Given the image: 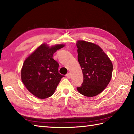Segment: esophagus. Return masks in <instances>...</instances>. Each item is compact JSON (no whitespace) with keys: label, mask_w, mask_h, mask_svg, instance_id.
<instances>
[{"label":"esophagus","mask_w":134,"mask_h":134,"mask_svg":"<svg viewBox=\"0 0 134 134\" xmlns=\"http://www.w3.org/2000/svg\"><path fill=\"white\" fill-rule=\"evenodd\" d=\"M66 76H67V78H71V74L70 73H68V74H67V75H66Z\"/></svg>","instance_id":"1"}]
</instances>
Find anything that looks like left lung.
I'll return each instance as SVG.
<instances>
[{"mask_svg":"<svg viewBox=\"0 0 134 134\" xmlns=\"http://www.w3.org/2000/svg\"><path fill=\"white\" fill-rule=\"evenodd\" d=\"M76 47L78 62L83 75V83L76 89L85 96H96L109 84L112 77V63L97 45L78 41Z\"/></svg>","mask_w":134,"mask_h":134,"instance_id":"obj_1","label":"left lung"}]
</instances>
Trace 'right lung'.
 Listing matches in <instances>:
<instances>
[{"label": "right lung", "instance_id": "1", "mask_svg": "<svg viewBox=\"0 0 134 134\" xmlns=\"http://www.w3.org/2000/svg\"><path fill=\"white\" fill-rule=\"evenodd\" d=\"M64 46L60 44L49 48L42 44L24 63L22 81L27 89L38 98L52 96L64 76L59 73V63L53 59V53Z\"/></svg>", "mask_w": 134, "mask_h": 134}]
</instances>
